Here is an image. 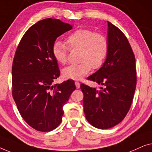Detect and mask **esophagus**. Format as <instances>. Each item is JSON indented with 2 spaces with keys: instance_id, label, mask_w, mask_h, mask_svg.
Segmentation results:
<instances>
[{
  "instance_id": "esophagus-1",
  "label": "esophagus",
  "mask_w": 152,
  "mask_h": 152,
  "mask_svg": "<svg viewBox=\"0 0 152 152\" xmlns=\"http://www.w3.org/2000/svg\"><path fill=\"white\" fill-rule=\"evenodd\" d=\"M75 85L77 89L80 88V83H79L78 81H75Z\"/></svg>"
}]
</instances>
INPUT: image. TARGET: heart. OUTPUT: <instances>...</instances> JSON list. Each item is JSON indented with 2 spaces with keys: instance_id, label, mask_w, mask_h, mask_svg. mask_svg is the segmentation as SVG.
<instances>
[{
  "instance_id": "obj_1",
  "label": "heart",
  "mask_w": 152,
  "mask_h": 152,
  "mask_svg": "<svg viewBox=\"0 0 152 152\" xmlns=\"http://www.w3.org/2000/svg\"><path fill=\"white\" fill-rule=\"evenodd\" d=\"M65 42L70 50H79L78 65H70L63 70L65 78L80 80L93 69L101 67L109 52V42L104 34L89 29H78L66 38ZM67 48L60 41H55L52 54L57 63L65 65L67 61Z\"/></svg>"
}]
</instances>
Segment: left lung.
<instances>
[{
  "label": "left lung",
  "mask_w": 152,
  "mask_h": 152,
  "mask_svg": "<svg viewBox=\"0 0 152 152\" xmlns=\"http://www.w3.org/2000/svg\"><path fill=\"white\" fill-rule=\"evenodd\" d=\"M107 23V56L102 67L87 78L102 87L98 90L80 85L86 119L101 129L114 127L124 119L136 85V60L129 41L118 27Z\"/></svg>",
  "instance_id": "left-lung-1"
}]
</instances>
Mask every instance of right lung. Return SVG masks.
<instances>
[{
	"label": "right lung",
	"instance_id": "1",
	"mask_svg": "<svg viewBox=\"0 0 152 152\" xmlns=\"http://www.w3.org/2000/svg\"><path fill=\"white\" fill-rule=\"evenodd\" d=\"M72 25L46 18L29 27L21 38L12 65V96L21 116L39 132L54 129L62 121L63 107L76 89L74 81L53 85L60 76L52 54L56 38Z\"/></svg>",
	"mask_w": 152,
	"mask_h": 152
}]
</instances>
